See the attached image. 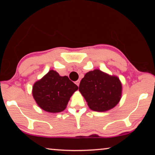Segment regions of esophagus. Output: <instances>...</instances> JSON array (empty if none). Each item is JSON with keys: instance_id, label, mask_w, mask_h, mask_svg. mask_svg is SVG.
<instances>
[{"instance_id": "obj_1", "label": "esophagus", "mask_w": 155, "mask_h": 155, "mask_svg": "<svg viewBox=\"0 0 155 155\" xmlns=\"http://www.w3.org/2000/svg\"><path fill=\"white\" fill-rule=\"evenodd\" d=\"M75 83L77 84V86L79 85V83H80V80H77V81H76V82H75Z\"/></svg>"}]
</instances>
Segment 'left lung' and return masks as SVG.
Listing matches in <instances>:
<instances>
[{"mask_svg":"<svg viewBox=\"0 0 155 155\" xmlns=\"http://www.w3.org/2000/svg\"><path fill=\"white\" fill-rule=\"evenodd\" d=\"M122 90L118 77L98 69L86 73L79 85V91L90 109L98 112L116 106L121 99Z\"/></svg>","mask_w":155,"mask_h":155,"instance_id":"left-lung-1","label":"left lung"}]
</instances>
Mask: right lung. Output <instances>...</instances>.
Segmentation results:
<instances>
[{"label":"right lung","instance_id":"right-lung-1","mask_svg":"<svg viewBox=\"0 0 155 155\" xmlns=\"http://www.w3.org/2000/svg\"><path fill=\"white\" fill-rule=\"evenodd\" d=\"M78 86L67 76L50 70L40 80L34 83L32 94L36 103L41 109L50 113L61 112Z\"/></svg>","mask_w":155,"mask_h":155}]
</instances>
